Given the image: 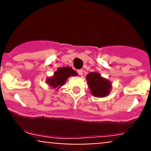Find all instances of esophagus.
Listing matches in <instances>:
<instances>
[{"label": "esophagus", "instance_id": "esophagus-1", "mask_svg": "<svg viewBox=\"0 0 151 151\" xmlns=\"http://www.w3.org/2000/svg\"><path fill=\"white\" fill-rule=\"evenodd\" d=\"M77 73L79 74V75H82L83 74V71H82V70H77Z\"/></svg>", "mask_w": 151, "mask_h": 151}]
</instances>
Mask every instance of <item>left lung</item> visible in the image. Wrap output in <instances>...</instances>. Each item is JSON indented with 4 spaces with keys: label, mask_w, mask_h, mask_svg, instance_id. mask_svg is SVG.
Listing matches in <instances>:
<instances>
[{
    "label": "left lung",
    "mask_w": 151,
    "mask_h": 151,
    "mask_svg": "<svg viewBox=\"0 0 151 151\" xmlns=\"http://www.w3.org/2000/svg\"><path fill=\"white\" fill-rule=\"evenodd\" d=\"M89 87L91 94L97 97H104L108 95L111 89L110 81L101 77L100 74L96 72H90L86 76Z\"/></svg>",
    "instance_id": "obj_1"
}]
</instances>
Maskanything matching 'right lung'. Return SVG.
<instances>
[{
  "instance_id": "add662e5",
  "label": "right lung",
  "mask_w": 151,
  "mask_h": 151,
  "mask_svg": "<svg viewBox=\"0 0 151 151\" xmlns=\"http://www.w3.org/2000/svg\"><path fill=\"white\" fill-rule=\"evenodd\" d=\"M77 75V72L72 70L71 67H66L62 68H59L57 72H55L54 76L51 78H48L47 82L52 87L56 88L59 86H62L65 83L66 80L70 76Z\"/></svg>"
}]
</instances>
